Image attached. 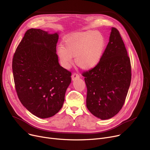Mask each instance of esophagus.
<instances>
[{
  "label": "esophagus",
  "instance_id": "obj_1",
  "mask_svg": "<svg viewBox=\"0 0 150 150\" xmlns=\"http://www.w3.org/2000/svg\"><path fill=\"white\" fill-rule=\"evenodd\" d=\"M80 78V76H79V74H76V73H73L72 74V78L73 80H75L76 79H77V78Z\"/></svg>",
  "mask_w": 150,
  "mask_h": 150
}]
</instances>
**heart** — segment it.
I'll list each match as a JSON object with an SVG mask.
<instances>
[{"label": "heart", "mask_w": 150, "mask_h": 150, "mask_svg": "<svg viewBox=\"0 0 150 150\" xmlns=\"http://www.w3.org/2000/svg\"><path fill=\"white\" fill-rule=\"evenodd\" d=\"M105 46L103 36L94 31L77 32L66 38L64 46L59 45L57 54L62 65L69 68L72 57L80 67L89 70L97 65Z\"/></svg>", "instance_id": "obj_1"}]
</instances>
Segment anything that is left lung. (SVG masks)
<instances>
[{
	"mask_svg": "<svg viewBox=\"0 0 150 150\" xmlns=\"http://www.w3.org/2000/svg\"><path fill=\"white\" fill-rule=\"evenodd\" d=\"M86 106L101 120L112 118L122 108L131 81L129 57L119 30L112 27L109 41L96 66L84 72Z\"/></svg>",
	"mask_w": 150,
	"mask_h": 150,
	"instance_id": "left-lung-1",
	"label": "left lung"
}]
</instances>
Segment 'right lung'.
Wrapping results in <instances>:
<instances>
[{"label": "right lung", "instance_id": "right-lung-1", "mask_svg": "<svg viewBox=\"0 0 150 150\" xmlns=\"http://www.w3.org/2000/svg\"><path fill=\"white\" fill-rule=\"evenodd\" d=\"M58 35L41 29L28 30L13 55L15 88L23 106L45 119L59 112L71 82V73L58 62Z\"/></svg>", "mask_w": 150, "mask_h": 150}]
</instances>
